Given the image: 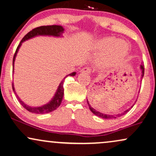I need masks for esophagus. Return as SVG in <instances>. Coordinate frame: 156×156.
<instances>
[{
    "label": "esophagus",
    "instance_id": "1",
    "mask_svg": "<svg viewBox=\"0 0 156 156\" xmlns=\"http://www.w3.org/2000/svg\"><path fill=\"white\" fill-rule=\"evenodd\" d=\"M82 73H88L89 74L90 73V72H91V69L90 68H83V69H81V70H80Z\"/></svg>",
    "mask_w": 156,
    "mask_h": 156
}]
</instances>
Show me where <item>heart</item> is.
Wrapping results in <instances>:
<instances>
[{
  "label": "heart",
  "mask_w": 156,
  "mask_h": 156,
  "mask_svg": "<svg viewBox=\"0 0 156 156\" xmlns=\"http://www.w3.org/2000/svg\"><path fill=\"white\" fill-rule=\"evenodd\" d=\"M95 50L103 52L99 62L104 67H112L119 63L127 56L129 46L127 43L114 37H104L95 43Z\"/></svg>",
  "instance_id": "1"
}]
</instances>
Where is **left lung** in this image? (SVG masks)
I'll return each instance as SVG.
<instances>
[{
	"mask_svg": "<svg viewBox=\"0 0 156 156\" xmlns=\"http://www.w3.org/2000/svg\"><path fill=\"white\" fill-rule=\"evenodd\" d=\"M140 68H141V70H142V76H141V78H143V76H144V71H145V68H144V65H143V63H142L141 64V66H140ZM136 101H137V100H136ZM135 101V102H136ZM87 103H88V106H89V109H90V111H91L93 113H94V114H95V115H96V116H98V117H101V118H103V119H113V118H117V117H121L122 115H124V114H125L126 113H127V112H129V110L130 109V108H129V109H127V111H125V112H122V113H121V114H117V115H109V114H102V113H101V112H98V111H96V110H95L94 109V108L93 107H91V106H90V105L89 104V103H88V101L87 100ZM134 106V105H133ZM133 106H132L131 108H133Z\"/></svg>",
	"mask_w": 156,
	"mask_h": 156,
	"instance_id": "8db88e82",
	"label": "left lung"
}]
</instances>
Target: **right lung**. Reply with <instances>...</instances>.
I'll return each mask as SVG.
<instances>
[{"mask_svg":"<svg viewBox=\"0 0 156 156\" xmlns=\"http://www.w3.org/2000/svg\"><path fill=\"white\" fill-rule=\"evenodd\" d=\"M64 29L62 28V27L61 26H58V25H51V26H42V27H37V28L33 29L32 30L29 31V33H27V34L23 37V38L21 39V41L19 43V44L18 45L16 50V52L14 55H13V65H14V61H15V58L16 56V54L18 52V50H19V47L21 45V43L24 42L25 40H27V39L32 38L35 36H37V35H50V36H55V37H60V35H62V33H63ZM76 75V72L72 73L68 75V76H66L64 78H66L69 76H74ZM63 82L64 80H62L61 83L59 85V87L57 90L56 94L54 97L51 101L49 102L48 104H45L44 106H39V107H31V106H29L27 104H25L22 101H21L20 98L18 97V96L16 94L14 88H13V83H12V88L13 90L14 91L15 94L16 95V97L19 100V101L20 102V104L22 105L23 107L25 108L27 111L31 112V113H36V114H45V113H49V112H51L54 110L57 109V108H58L60 106L61 102H62V98H63V94H64V88H63Z\"/></svg>","mask_w":156,"mask_h":156,"instance_id":"right-lung-1","label":"right lung"}]
</instances>
